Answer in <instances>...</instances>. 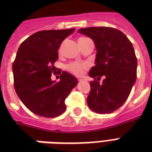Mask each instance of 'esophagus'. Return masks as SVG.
Wrapping results in <instances>:
<instances>
[{
  "label": "esophagus",
  "instance_id": "esophagus-1",
  "mask_svg": "<svg viewBox=\"0 0 152 152\" xmlns=\"http://www.w3.org/2000/svg\"><path fill=\"white\" fill-rule=\"evenodd\" d=\"M79 80L81 81V80H83V79H79Z\"/></svg>",
  "mask_w": 152,
  "mask_h": 152
}]
</instances>
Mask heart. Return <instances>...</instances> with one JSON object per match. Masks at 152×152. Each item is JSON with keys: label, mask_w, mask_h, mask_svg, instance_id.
<instances>
[{"label": "heart", "mask_w": 152, "mask_h": 152, "mask_svg": "<svg viewBox=\"0 0 152 152\" xmlns=\"http://www.w3.org/2000/svg\"><path fill=\"white\" fill-rule=\"evenodd\" d=\"M85 38H80L79 39V41H82V40H85ZM67 69L69 70L70 72H72L76 76H80L84 72L85 70H87L88 68V64H84V63H79V62H72L70 64L67 65Z\"/></svg>", "instance_id": "heart-1"}]
</instances>
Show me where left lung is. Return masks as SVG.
Returning a JSON list of instances; mask_svg holds the SVG:
<instances>
[{
    "instance_id": "left-lung-1",
    "label": "left lung",
    "mask_w": 152,
    "mask_h": 152,
    "mask_svg": "<svg viewBox=\"0 0 152 152\" xmlns=\"http://www.w3.org/2000/svg\"><path fill=\"white\" fill-rule=\"evenodd\" d=\"M79 33L93 39L97 53L89 76L91 90L88 104L98 113H110L119 109L129 95L137 80V59L132 42L113 27L81 28ZM102 76L104 80L99 81Z\"/></svg>"
}]
</instances>
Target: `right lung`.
<instances>
[{"mask_svg":"<svg viewBox=\"0 0 152 152\" xmlns=\"http://www.w3.org/2000/svg\"><path fill=\"white\" fill-rule=\"evenodd\" d=\"M75 31L46 30L34 33L23 42L12 64L14 87L20 99L37 115L55 118L66 110L65 99L78 80L67 72H60L59 82L51 80L57 75L54 63L61 44Z\"/></svg>","mask_w":152,"mask_h":152,"instance_id":"obj_1","label":"right lung"}]
</instances>
